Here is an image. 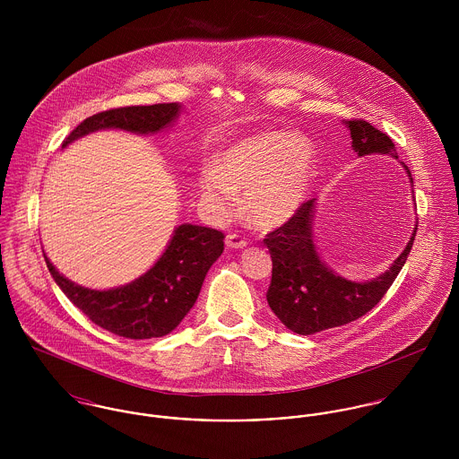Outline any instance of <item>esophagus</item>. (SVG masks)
I'll use <instances>...</instances> for the list:
<instances>
[{
  "label": "esophagus",
  "instance_id": "obj_1",
  "mask_svg": "<svg viewBox=\"0 0 459 459\" xmlns=\"http://www.w3.org/2000/svg\"><path fill=\"white\" fill-rule=\"evenodd\" d=\"M226 246L231 249H244L247 246V240L238 233H230L226 237Z\"/></svg>",
  "mask_w": 459,
  "mask_h": 459
}]
</instances>
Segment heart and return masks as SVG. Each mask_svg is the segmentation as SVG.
<instances>
[{
	"instance_id": "obj_1",
	"label": "heart",
	"mask_w": 459,
	"mask_h": 459,
	"mask_svg": "<svg viewBox=\"0 0 459 459\" xmlns=\"http://www.w3.org/2000/svg\"><path fill=\"white\" fill-rule=\"evenodd\" d=\"M316 166L309 137L284 131H263L231 144L217 168L199 175V193L215 219L238 212L246 193L247 217L262 228L288 221L302 204Z\"/></svg>"
}]
</instances>
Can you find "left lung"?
Segmentation results:
<instances>
[{
    "label": "left lung",
    "instance_id": "left-lung-1",
    "mask_svg": "<svg viewBox=\"0 0 459 459\" xmlns=\"http://www.w3.org/2000/svg\"><path fill=\"white\" fill-rule=\"evenodd\" d=\"M351 146L359 155L389 153L397 157L393 139L368 120L346 122ZM315 199L304 201L279 228L266 233L263 244L272 258V279L266 300L275 316L297 333L309 335L325 328L341 327L369 313L393 286L406 262L415 231L391 270L368 282H351L335 275L316 255L313 244Z\"/></svg>",
    "mask_w": 459,
    "mask_h": 459
}]
</instances>
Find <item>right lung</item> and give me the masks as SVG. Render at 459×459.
Here are the masks:
<instances>
[{
  "label": "right lung",
  "mask_w": 459,
  "mask_h": 459,
  "mask_svg": "<svg viewBox=\"0 0 459 459\" xmlns=\"http://www.w3.org/2000/svg\"><path fill=\"white\" fill-rule=\"evenodd\" d=\"M180 106L153 104L127 106L100 111L70 132L64 146L99 129L157 132L171 124ZM224 251V233L219 230L182 224L159 258L144 275L131 284L95 291L65 279L46 258L56 284L95 325L129 339L162 337L177 327L196 302L204 275Z\"/></svg>",
  "instance_id": "1"
}]
</instances>
